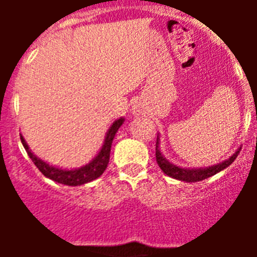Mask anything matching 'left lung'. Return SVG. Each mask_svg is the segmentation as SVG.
Returning <instances> with one entry per match:
<instances>
[{"mask_svg": "<svg viewBox=\"0 0 257 257\" xmlns=\"http://www.w3.org/2000/svg\"><path fill=\"white\" fill-rule=\"evenodd\" d=\"M240 149H241V147L236 149L235 153L232 156L228 157L227 160L221 161L219 164L211 165V167H204V168H183V167H179V165L169 163L167 160V157L161 153L160 133H159L156 141V161L159 167L161 168V171L164 172L167 176L172 177V179L185 181V183H196V181H201V180L208 179V177H211V176L216 175V173H219V172L227 168V167H229L235 161L236 157H237Z\"/></svg>", "mask_w": 257, "mask_h": 257, "instance_id": "left-lung-1", "label": "left lung"}]
</instances>
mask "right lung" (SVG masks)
I'll return each instance as SVG.
<instances>
[{"instance_id":"right-lung-1","label":"right lung","mask_w":257,"mask_h":257,"mask_svg":"<svg viewBox=\"0 0 257 257\" xmlns=\"http://www.w3.org/2000/svg\"><path fill=\"white\" fill-rule=\"evenodd\" d=\"M124 121L125 117H120V118L114 120V122L109 126L108 132L105 135L104 143L101 145L100 151L97 152L96 156L93 157L88 164L78 167V168L66 169L60 168V167H54V165L41 160L37 155H34L22 135L21 143L26 152H28V155H29V157L32 159V161L34 163V165L40 169V172L45 177L53 180L56 183L64 184V185L77 187V185H84L86 183H90V181L96 180L97 177H100L104 173V171L106 169V167L109 164V156H110V148H112L113 139L116 136L117 131L120 129L121 125L124 124Z\"/></svg>"}]
</instances>
